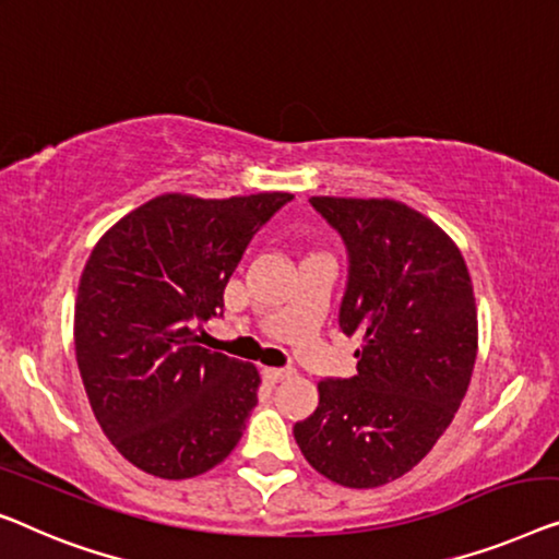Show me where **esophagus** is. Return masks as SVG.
<instances>
[{
	"mask_svg": "<svg viewBox=\"0 0 559 559\" xmlns=\"http://www.w3.org/2000/svg\"><path fill=\"white\" fill-rule=\"evenodd\" d=\"M290 374H294V367H269L265 369V377H269L271 382H283V380H288Z\"/></svg>",
	"mask_w": 559,
	"mask_h": 559,
	"instance_id": "esophagus-1",
	"label": "esophagus"
}]
</instances>
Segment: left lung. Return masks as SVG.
Listing matches in <instances>:
<instances>
[{
  "label": "left lung",
  "mask_w": 559,
  "mask_h": 559,
  "mask_svg": "<svg viewBox=\"0 0 559 559\" xmlns=\"http://www.w3.org/2000/svg\"><path fill=\"white\" fill-rule=\"evenodd\" d=\"M309 202L347 246L340 329L361 347L355 377L319 382V407L294 438L321 476L374 489L418 466L461 407L478 349L474 286L455 242L418 210Z\"/></svg>",
  "instance_id": "1"
}]
</instances>
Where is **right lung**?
<instances>
[{
    "label": "right lung",
    "mask_w": 559,
    "mask_h": 559,
    "mask_svg": "<svg viewBox=\"0 0 559 559\" xmlns=\"http://www.w3.org/2000/svg\"><path fill=\"white\" fill-rule=\"evenodd\" d=\"M288 192L159 194L96 242L75 298V357L93 415L133 466L179 481L223 463L258 403L248 361L198 344L253 235Z\"/></svg>",
    "instance_id": "obj_1"
}]
</instances>
